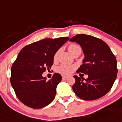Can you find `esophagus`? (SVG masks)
<instances>
[{"label": "esophagus", "instance_id": "obj_1", "mask_svg": "<svg viewBox=\"0 0 122 122\" xmlns=\"http://www.w3.org/2000/svg\"><path fill=\"white\" fill-rule=\"evenodd\" d=\"M68 77V76H65V75H62V78H63V79H66Z\"/></svg>", "mask_w": 122, "mask_h": 122}]
</instances>
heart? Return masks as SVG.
Wrapping results in <instances>:
<instances>
[{"mask_svg": "<svg viewBox=\"0 0 122 122\" xmlns=\"http://www.w3.org/2000/svg\"><path fill=\"white\" fill-rule=\"evenodd\" d=\"M78 49H81V48L80 46L76 45H71L68 47V51L70 52L71 54H72L74 51H76L78 50ZM58 54H59V51H57L55 54L54 56V60H56L57 59ZM73 69H74V66H71V65H60V66H59L57 68V72H59L60 73H62V74H70L72 71Z\"/></svg>", "mask_w": 122, "mask_h": 122, "instance_id": "1", "label": "heart"}]
</instances>
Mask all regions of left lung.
I'll list each match as a JSON object with an SVG mask.
<instances>
[{"label":"left lung","mask_w":122,"mask_h":122,"mask_svg":"<svg viewBox=\"0 0 122 122\" xmlns=\"http://www.w3.org/2000/svg\"><path fill=\"white\" fill-rule=\"evenodd\" d=\"M70 41L80 45L85 56L77 72L88 74L86 79L74 75L73 91L84 100L102 97L111 90L117 77L116 57L104 41L91 35L78 34Z\"/></svg>","instance_id":"8db88e82"}]
</instances>
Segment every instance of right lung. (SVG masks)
Wrapping results in <instances>:
<instances>
[{
	"label": "right lung",
	"mask_w": 122,
	"mask_h": 122,
	"mask_svg": "<svg viewBox=\"0 0 122 122\" xmlns=\"http://www.w3.org/2000/svg\"><path fill=\"white\" fill-rule=\"evenodd\" d=\"M69 39L45 38L25 46L19 52L11 66L10 82L17 97L25 105L40 109L53 101L62 76L55 73L47 81L42 74L51 67L55 54Z\"/></svg>",
	"instance_id": "right-lung-1"
}]
</instances>
